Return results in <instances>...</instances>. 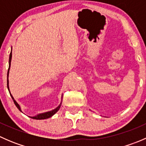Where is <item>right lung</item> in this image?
<instances>
[{
    "instance_id": "1",
    "label": "right lung",
    "mask_w": 146,
    "mask_h": 146,
    "mask_svg": "<svg viewBox=\"0 0 146 146\" xmlns=\"http://www.w3.org/2000/svg\"><path fill=\"white\" fill-rule=\"evenodd\" d=\"M11 58H12V51L10 52V57H9V68H8V73H9V70H10V62H11ZM7 85H8V90H9V88H8V80H7ZM11 95L12 98H13V102H14V103H15V104L16 107L18 108V110H20V111H21V110H20V106H19V104H17V102H16V101L15 100L14 98H13L12 95ZM61 103L58 107H56L55 110H52V111H48V112L43 113V114H39V115L36 116V117H30L32 119H48V118H49V117H52V116L54 115V114H55L56 112H57V111H58V110L60 109V107H61Z\"/></svg>"
}]
</instances>
